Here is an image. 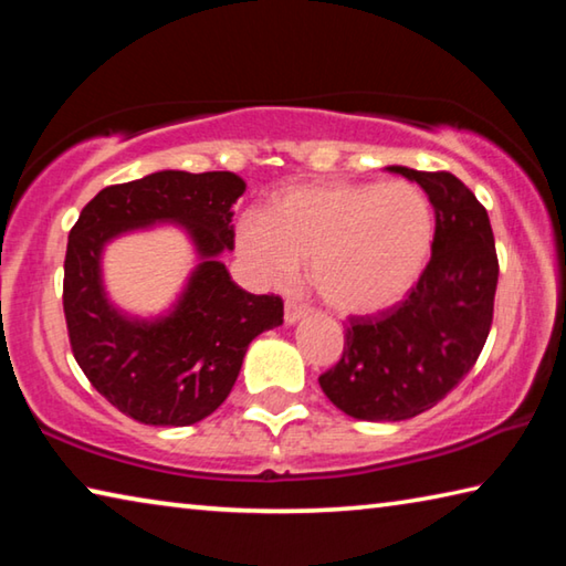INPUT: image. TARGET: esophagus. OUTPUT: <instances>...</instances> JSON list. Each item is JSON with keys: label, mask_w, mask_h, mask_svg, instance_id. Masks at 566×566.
Here are the masks:
<instances>
[{"label": "esophagus", "mask_w": 566, "mask_h": 566, "mask_svg": "<svg viewBox=\"0 0 566 566\" xmlns=\"http://www.w3.org/2000/svg\"><path fill=\"white\" fill-rule=\"evenodd\" d=\"M306 314H310V310H306L304 304L294 302V300H286V304H284V322L286 324H296L300 319H304Z\"/></svg>", "instance_id": "esophagus-1"}]
</instances>
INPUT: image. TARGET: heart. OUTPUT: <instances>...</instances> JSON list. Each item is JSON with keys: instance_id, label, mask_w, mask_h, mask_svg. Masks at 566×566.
Segmentation results:
<instances>
[{"instance_id": "heart-1", "label": "heart", "mask_w": 566, "mask_h": 566, "mask_svg": "<svg viewBox=\"0 0 566 566\" xmlns=\"http://www.w3.org/2000/svg\"><path fill=\"white\" fill-rule=\"evenodd\" d=\"M237 252L266 286L310 282L339 314H375L409 292L434 244V212L411 181H319L276 191L237 224Z\"/></svg>"}]
</instances>
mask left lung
<instances>
[{"instance_id":"1","label":"left lung","mask_w":566,"mask_h":566,"mask_svg":"<svg viewBox=\"0 0 566 566\" xmlns=\"http://www.w3.org/2000/svg\"><path fill=\"white\" fill-rule=\"evenodd\" d=\"M434 207L432 260L407 300L349 317L342 359L319 377L344 415L401 421L432 409L474 367L490 337L500 262L486 209L449 171L387 167Z\"/></svg>"}]
</instances>
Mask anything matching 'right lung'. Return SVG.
I'll list each match as a JSON object with an SVG mask.
<instances>
[{
  "instance_id": "obj_1",
  "label": "right lung",
  "mask_w": 566,
  "mask_h": 566,
  "mask_svg": "<svg viewBox=\"0 0 566 566\" xmlns=\"http://www.w3.org/2000/svg\"><path fill=\"white\" fill-rule=\"evenodd\" d=\"M244 189L232 171L165 169L104 187L72 227L62 302L74 359L112 407L142 424L187 427L212 415L232 391L249 342L282 324V296L244 292L219 262L234 249L232 205ZM155 221L185 226L200 264L169 315L134 321L103 294L101 249Z\"/></svg>"
}]
</instances>
